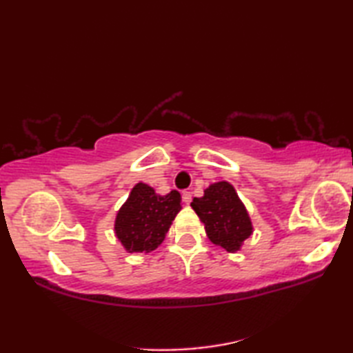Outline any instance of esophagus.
Here are the masks:
<instances>
[{"mask_svg": "<svg viewBox=\"0 0 353 353\" xmlns=\"http://www.w3.org/2000/svg\"><path fill=\"white\" fill-rule=\"evenodd\" d=\"M182 200L185 201V203H190V201H191V192L190 191H183L182 192Z\"/></svg>", "mask_w": 353, "mask_h": 353, "instance_id": "1", "label": "esophagus"}]
</instances>
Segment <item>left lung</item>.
<instances>
[{"instance_id": "8db88e82", "label": "left lung", "mask_w": 353, "mask_h": 353, "mask_svg": "<svg viewBox=\"0 0 353 353\" xmlns=\"http://www.w3.org/2000/svg\"><path fill=\"white\" fill-rule=\"evenodd\" d=\"M191 206L203 221L208 238L228 252L239 250L252 235L250 216L228 182L212 183L205 190L203 197H194Z\"/></svg>"}]
</instances>
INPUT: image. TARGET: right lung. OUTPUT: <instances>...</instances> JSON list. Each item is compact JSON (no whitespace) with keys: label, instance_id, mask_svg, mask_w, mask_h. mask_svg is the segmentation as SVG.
I'll use <instances>...</instances> for the list:
<instances>
[{"label":"right lung","instance_id":"add662e5","mask_svg":"<svg viewBox=\"0 0 353 353\" xmlns=\"http://www.w3.org/2000/svg\"><path fill=\"white\" fill-rule=\"evenodd\" d=\"M181 194H156L152 186L137 183L119 209L115 234L129 253L152 252L161 245L177 212L182 209Z\"/></svg>","mask_w":353,"mask_h":353}]
</instances>
